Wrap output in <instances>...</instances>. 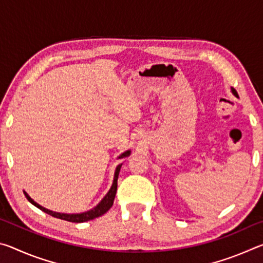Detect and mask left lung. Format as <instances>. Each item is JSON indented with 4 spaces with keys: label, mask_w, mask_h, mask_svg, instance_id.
I'll use <instances>...</instances> for the list:
<instances>
[{
    "label": "left lung",
    "mask_w": 263,
    "mask_h": 263,
    "mask_svg": "<svg viewBox=\"0 0 263 263\" xmlns=\"http://www.w3.org/2000/svg\"><path fill=\"white\" fill-rule=\"evenodd\" d=\"M231 91H232V94L234 95V96H237L238 97V92L235 91V89H233V88H231Z\"/></svg>",
    "instance_id": "8db88e82"
}]
</instances>
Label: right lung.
I'll list each match as a JSON object with an SVG mask.
<instances>
[{
	"label": "right lung",
	"mask_w": 263,
	"mask_h": 263,
	"mask_svg": "<svg viewBox=\"0 0 263 263\" xmlns=\"http://www.w3.org/2000/svg\"><path fill=\"white\" fill-rule=\"evenodd\" d=\"M131 154V149H127L125 152H123L121 155H119L118 159H124V158H127L130 157ZM122 164H118L117 167H116V171H115V176H114V181H112V185H111L110 190L106 193V195L104 196L103 198H102V201L97 204L96 206H94L90 210H88L86 212H81V213H62V212H55V211H52V210H48V209L44 208L42 205H39L37 202H34L32 198L30 197L28 195V193H25L24 191V195L25 197L28 198V201L33 204L34 206H37L38 209H41L42 211H44L47 215H50L52 217H55V218H59V219H64V220H67V221H72V222H84V221H88V220H91V219H95L97 217H101L103 216L106 211H109V209L114 204V199H115V196L116 193H117V180H118V175H119V172H121V167Z\"/></svg>",
	"instance_id": "obj_1"
}]
</instances>
